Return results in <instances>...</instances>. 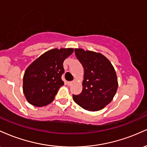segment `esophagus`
<instances>
[{
	"instance_id": "esophagus-1",
	"label": "esophagus",
	"mask_w": 147,
	"mask_h": 147,
	"mask_svg": "<svg viewBox=\"0 0 147 147\" xmlns=\"http://www.w3.org/2000/svg\"><path fill=\"white\" fill-rule=\"evenodd\" d=\"M72 84H73V82H67V84H68V86H71Z\"/></svg>"
}]
</instances>
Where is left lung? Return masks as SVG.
Wrapping results in <instances>:
<instances>
[{"label": "left lung", "instance_id": "8db88e82", "mask_svg": "<svg viewBox=\"0 0 147 147\" xmlns=\"http://www.w3.org/2000/svg\"><path fill=\"white\" fill-rule=\"evenodd\" d=\"M75 55L84 69L82 92L72 95L74 101L88 111L104 109L113 99L117 77L111 61L102 54L76 48Z\"/></svg>", "mask_w": 147, "mask_h": 147}]
</instances>
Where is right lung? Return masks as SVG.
Instances as JSON below:
<instances>
[{
    "instance_id": "right-lung-1",
    "label": "right lung",
    "mask_w": 147,
    "mask_h": 147,
    "mask_svg": "<svg viewBox=\"0 0 147 147\" xmlns=\"http://www.w3.org/2000/svg\"><path fill=\"white\" fill-rule=\"evenodd\" d=\"M73 48L52 49L34 61L25 71L23 90L27 101L41 107L50 104L64 84V60L71 55Z\"/></svg>"
}]
</instances>
